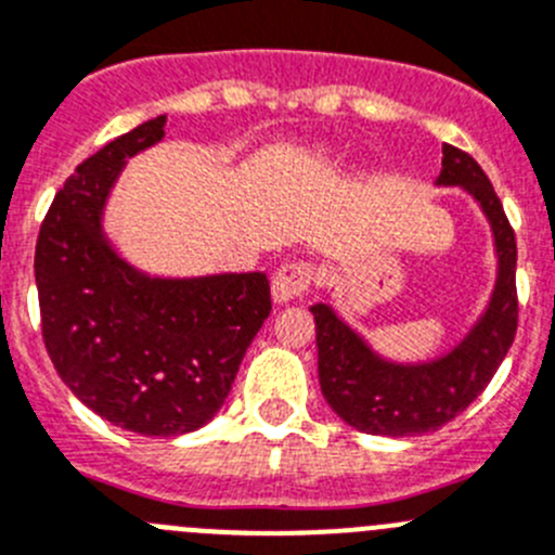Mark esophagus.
Segmentation results:
<instances>
[{
	"mask_svg": "<svg viewBox=\"0 0 555 555\" xmlns=\"http://www.w3.org/2000/svg\"><path fill=\"white\" fill-rule=\"evenodd\" d=\"M309 282H312V266H309V262L304 260L284 262L271 282L273 301L289 304L295 301V298H301V295L309 289Z\"/></svg>",
	"mask_w": 555,
	"mask_h": 555,
	"instance_id": "obj_1",
	"label": "esophagus"
}]
</instances>
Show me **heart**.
<instances>
[{
    "mask_svg": "<svg viewBox=\"0 0 555 555\" xmlns=\"http://www.w3.org/2000/svg\"><path fill=\"white\" fill-rule=\"evenodd\" d=\"M331 155H334V147H328V144H318V147L309 153V160H312V164H323V160H328Z\"/></svg>",
    "mask_w": 555,
    "mask_h": 555,
    "instance_id": "1",
    "label": "heart"
}]
</instances>
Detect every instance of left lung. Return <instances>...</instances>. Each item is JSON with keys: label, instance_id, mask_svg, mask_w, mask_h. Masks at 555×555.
Instances as JSON below:
<instances>
[{"label": "left lung", "instance_id": "1", "mask_svg": "<svg viewBox=\"0 0 555 555\" xmlns=\"http://www.w3.org/2000/svg\"><path fill=\"white\" fill-rule=\"evenodd\" d=\"M441 189H463L490 224L495 282L476 323L447 353L424 361H397L370 341L328 304H314L320 391L331 411L359 433L411 438L452 422L485 391L509 353L517 331L515 232L488 175L463 150L443 144Z\"/></svg>", "mask_w": 555, "mask_h": 555}]
</instances>
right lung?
Here are the masks:
<instances>
[{"label": "right lung", "instance_id": "add662e5", "mask_svg": "<svg viewBox=\"0 0 555 555\" xmlns=\"http://www.w3.org/2000/svg\"><path fill=\"white\" fill-rule=\"evenodd\" d=\"M167 114L79 164L51 202L35 284L51 364L90 411L128 433L175 438L224 405L271 314L260 271L153 276L117 251L103 214L128 158L164 139Z\"/></svg>", "mask_w": 555, "mask_h": 555}]
</instances>
